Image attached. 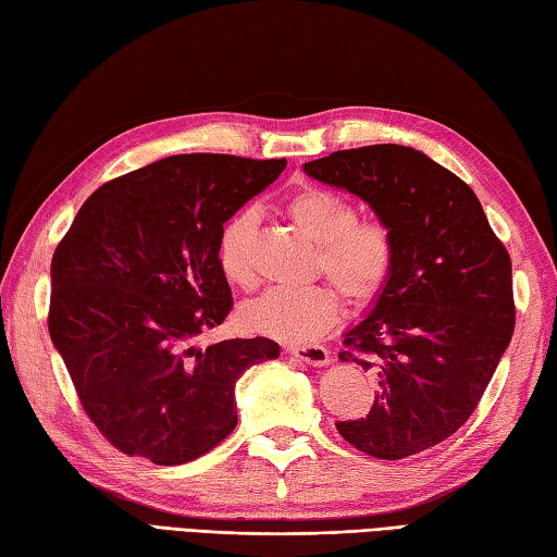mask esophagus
I'll return each mask as SVG.
<instances>
[{
	"instance_id": "obj_1",
	"label": "esophagus",
	"mask_w": 557,
	"mask_h": 557,
	"mask_svg": "<svg viewBox=\"0 0 557 557\" xmlns=\"http://www.w3.org/2000/svg\"><path fill=\"white\" fill-rule=\"evenodd\" d=\"M292 359L304 361L309 366H327L330 363V351L323 345H299V347H289Z\"/></svg>"
}]
</instances>
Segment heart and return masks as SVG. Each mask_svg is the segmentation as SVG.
I'll use <instances>...</instances> for the list:
<instances>
[{"label": "heart", "mask_w": 557, "mask_h": 557, "mask_svg": "<svg viewBox=\"0 0 557 557\" xmlns=\"http://www.w3.org/2000/svg\"><path fill=\"white\" fill-rule=\"evenodd\" d=\"M285 212L315 244L313 272L335 282L351 306H369L385 292L395 270V236L383 220L359 218L349 198L323 186L294 191ZM258 224L256 210L244 208L222 224L218 236V265L236 287L251 285V239ZM333 285L294 289H268L246 301L239 311L242 325L256 335L280 342H311L339 321L342 299Z\"/></svg>", "instance_id": "heart-1"}]
</instances>
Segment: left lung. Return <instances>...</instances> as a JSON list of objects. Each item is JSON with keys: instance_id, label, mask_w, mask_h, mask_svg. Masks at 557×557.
Returning <instances> with one entry per match:
<instances>
[{"instance_id": "8db88e82", "label": "left lung", "mask_w": 557, "mask_h": 557, "mask_svg": "<svg viewBox=\"0 0 557 557\" xmlns=\"http://www.w3.org/2000/svg\"><path fill=\"white\" fill-rule=\"evenodd\" d=\"M304 172L366 200L397 248L385 292L339 354L371 371L375 401L337 431L377 459L423 453L467 423L510 345V253L476 194L421 150H337Z\"/></svg>"}]
</instances>
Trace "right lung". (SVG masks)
Instances as JSON below:
<instances>
[{"label": "right lung", "instance_id": "obj_1", "mask_svg": "<svg viewBox=\"0 0 557 557\" xmlns=\"http://www.w3.org/2000/svg\"><path fill=\"white\" fill-rule=\"evenodd\" d=\"M287 160L172 156L102 184L52 256L50 337L90 421L120 453L174 467L236 425L234 385L277 359L268 337L194 339L224 323L222 224Z\"/></svg>", "mask_w": 557, "mask_h": 557}]
</instances>
